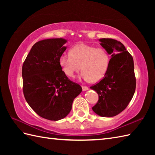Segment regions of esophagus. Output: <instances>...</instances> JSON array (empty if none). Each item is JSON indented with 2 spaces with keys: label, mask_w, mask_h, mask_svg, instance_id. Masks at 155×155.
<instances>
[{
  "label": "esophagus",
  "mask_w": 155,
  "mask_h": 155,
  "mask_svg": "<svg viewBox=\"0 0 155 155\" xmlns=\"http://www.w3.org/2000/svg\"><path fill=\"white\" fill-rule=\"evenodd\" d=\"M82 89H83V91H86L88 89V87L86 86H82Z\"/></svg>",
  "instance_id": "1"
}]
</instances>
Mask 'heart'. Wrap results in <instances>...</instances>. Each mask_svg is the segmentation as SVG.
<instances>
[{
  "instance_id": "obj_1",
  "label": "heart",
  "mask_w": 155,
  "mask_h": 155,
  "mask_svg": "<svg viewBox=\"0 0 155 155\" xmlns=\"http://www.w3.org/2000/svg\"><path fill=\"white\" fill-rule=\"evenodd\" d=\"M59 64L64 73L71 78L80 70L81 66V77L85 81L97 83L107 74L110 55L103 47L80 43L73 46L69 53L61 54Z\"/></svg>"
}]
</instances>
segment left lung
Listing matches in <instances>:
<instances>
[{
	"label": "left lung",
	"instance_id": "8db88e82",
	"mask_svg": "<svg viewBox=\"0 0 155 155\" xmlns=\"http://www.w3.org/2000/svg\"><path fill=\"white\" fill-rule=\"evenodd\" d=\"M99 41L111 58L104 78L91 87L98 95L97 103L92 108L101 117H112L127 108L135 92L134 61L120 41L112 38H101Z\"/></svg>",
	"mask_w": 155,
	"mask_h": 155
}]
</instances>
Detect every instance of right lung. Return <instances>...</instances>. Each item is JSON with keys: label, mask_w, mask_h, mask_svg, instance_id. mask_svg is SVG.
<instances>
[{"label": "right lung", "mask_w": 155, "mask_h": 155, "mask_svg": "<svg viewBox=\"0 0 155 155\" xmlns=\"http://www.w3.org/2000/svg\"><path fill=\"white\" fill-rule=\"evenodd\" d=\"M64 38H49L32 46L22 64V90L27 103L39 116L58 120L67 116L82 92L68 79L59 64L67 47Z\"/></svg>", "instance_id": "right-lung-1"}]
</instances>
